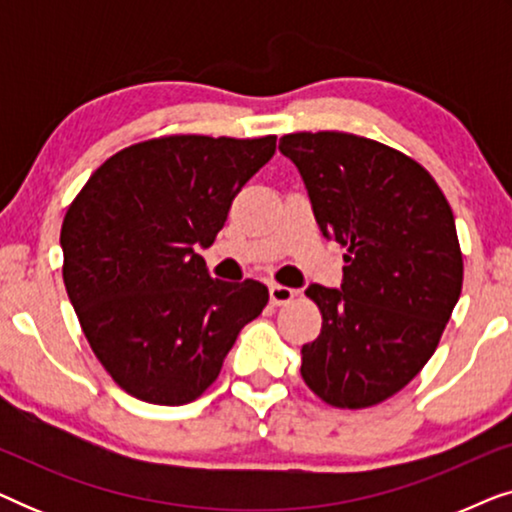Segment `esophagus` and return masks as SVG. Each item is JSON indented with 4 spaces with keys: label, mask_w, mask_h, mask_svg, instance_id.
Listing matches in <instances>:
<instances>
[{
    "label": "esophagus",
    "mask_w": 512,
    "mask_h": 512,
    "mask_svg": "<svg viewBox=\"0 0 512 512\" xmlns=\"http://www.w3.org/2000/svg\"><path fill=\"white\" fill-rule=\"evenodd\" d=\"M293 296H296V291L291 289V286H284V284H270V300L275 305H286L291 303Z\"/></svg>",
    "instance_id": "1"
}]
</instances>
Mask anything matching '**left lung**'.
I'll use <instances>...</instances> for the list:
<instances>
[{
  "label": "left lung",
  "mask_w": 512,
  "mask_h": 512,
  "mask_svg": "<svg viewBox=\"0 0 512 512\" xmlns=\"http://www.w3.org/2000/svg\"><path fill=\"white\" fill-rule=\"evenodd\" d=\"M279 151L298 167L326 240L347 247L340 289L307 286L321 333L300 375L321 401L359 410L401 391L436 352L464 261L452 209L422 165L347 132H296Z\"/></svg>",
  "instance_id": "obj_1"
}]
</instances>
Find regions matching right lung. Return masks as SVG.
Returning a JSON list of instances; mask_svg holds the SVG:
<instances>
[{"instance_id":"1","label":"right lung","mask_w":512,"mask_h":512,"mask_svg":"<svg viewBox=\"0 0 512 512\" xmlns=\"http://www.w3.org/2000/svg\"><path fill=\"white\" fill-rule=\"evenodd\" d=\"M275 142L149 139L111 156L67 209V296L97 359L139 401H195L268 305V286L256 279H212L198 247L214 242Z\"/></svg>"}]
</instances>
